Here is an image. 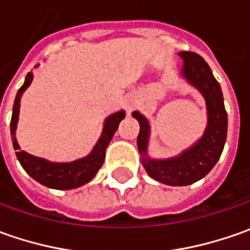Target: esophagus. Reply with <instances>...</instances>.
<instances>
[{
	"label": "esophagus",
	"mask_w": 250,
	"mask_h": 250,
	"mask_svg": "<svg viewBox=\"0 0 250 250\" xmlns=\"http://www.w3.org/2000/svg\"><path fill=\"white\" fill-rule=\"evenodd\" d=\"M122 103H124L125 110L128 111V112H130V111L136 107V104H138V99H136L135 96H128V97H125V99H124Z\"/></svg>",
	"instance_id": "1"
}]
</instances>
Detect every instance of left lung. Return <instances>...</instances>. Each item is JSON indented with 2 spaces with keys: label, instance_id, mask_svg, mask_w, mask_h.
I'll use <instances>...</instances> for the list:
<instances>
[{
  "label": "left lung",
  "instance_id": "obj_1",
  "mask_svg": "<svg viewBox=\"0 0 250 250\" xmlns=\"http://www.w3.org/2000/svg\"><path fill=\"white\" fill-rule=\"evenodd\" d=\"M178 55L184 61L179 73L181 78L200 91L206 101L207 126L202 138L178 156L153 159L147 151L150 139L149 120L139 111L132 112V117L138 120L140 125L138 150L143 167L149 177L169 187H185L206 177L223 153L228 126L223 91L220 83L213 76L210 66L200 55L195 53L182 51L178 53Z\"/></svg>",
  "mask_w": 250,
  "mask_h": 250
}]
</instances>
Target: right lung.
<instances>
[{"instance_id": "add662e5", "label": "right lung", "mask_w": 250, "mask_h": 250, "mask_svg": "<svg viewBox=\"0 0 250 250\" xmlns=\"http://www.w3.org/2000/svg\"><path fill=\"white\" fill-rule=\"evenodd\" d=\"M37 66L39 65H36V68ZM32 81H33V72H29L24 78L22 87L18 90L16 97H15L12 118H11V136L14 142V149L16 150V157L24 171L44 187L60 189V190H68V189L82 187L84 184L90 182L103 166L104 159H105V149L110 145L115 130L118 129L120 122L125 118V111H117L104 120L103 130H101L97 143L94 145L90 153L82 159L68 161V163H57V161H50L42 157H36L24 150H21V146L16 140L21 99L26 89L30 86Z\"/></svg>"}]
</instances>
